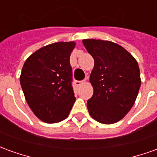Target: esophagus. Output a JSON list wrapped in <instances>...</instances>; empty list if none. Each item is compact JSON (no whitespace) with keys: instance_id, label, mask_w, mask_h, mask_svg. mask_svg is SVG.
Returning <instances> with one entry per match:
<instances>
[{"instance_id":"1","label":"esophagus","mask_w":157,"mask_h":157,"mask_svg":"<svg viewBox=\"0 0 157 157\" xmlns=\"http://www.w3.org/2000/svg\"><path fill=\"white\" fill-rule=\"evenodd\" d=\"M86 83V81H75V85L76 86H80L83 85V84H85Z\"/></svg>"}]
</instances>
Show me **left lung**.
<instances>
[{
	"mask_svg": "<svg viewBox=\"0 0 157 157\" xmlns=\"http://www.w3.org/2000/svg\"><path fill=\"white\" fill-rule=\"evenodd\" d=\"M82 43L94 59L89 113L102 124H114L128 113L137 98L141 84L138 63L115 43L97 39H84Z\"/></svg>",
	"mask_w": 157,
	"mask_h": 157,
	"instance_id": "8db88e82",
	"label": "left lung"
}]
</instances>
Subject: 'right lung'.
<instances>
[{
	"label": "right lung",
	"mask_w": 157,
	"mask_h": 157,
	"mask_svg": "<svg viewBox=\"0 0 157 157\" xmlns=\"http://www.w3.org/2000/svg\"><path fill=\"white\" fill-rule=\"evenodd\" d=\"M74 42L51 44L27 59L20 76L26 101L33 113L45 123L68 117L75 101L70 56Z\"/></svg>",
	"instance_id": "1"
}]
</instances>
